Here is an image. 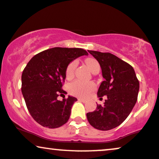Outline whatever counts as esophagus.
I'll list each match as a JSON object with an SVG mask.
<instances>
[{"label":"esophagus","mask_w":159,"mask_h":159,"mask_svg":"<svg viewBox=\"0 0 159 159\" xmlns=\"http://www.w3.org/2000/svg\"><path fill=\"white\" fill-rule=\"evenodd\" d=\"M78 100H79V101H81V102H86V99H82V98H78Z\"/></svg>","instance_id":"34e87169"}]
</instances>
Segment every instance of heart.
I'll use <instances>...</instances> for the list:
<instances>
[{
    "mask_svg": "<svg viewBox=\"0 0 159 159\" xmlns=\"http://www.w3.org/2000/svg\"><path fill=\"white\" fill-rule=\"evenodd\" d=\"M86 63L92 72L94 71L97 67H99L98 62L93 58L86 59ZM76 66H77V61L76 60L72 61L67 65L66 70H65V76L67 79H70L73 77ZM67 88L71 94L79 97H86L94 89L95 86L92 82H83L76 80L70 84Z\"/></svg>",
    "mask_w": 159,
    "mask_h": 159,
    "instance_id": "b5f03b06",
    "label": "heart"
}]
</instances>
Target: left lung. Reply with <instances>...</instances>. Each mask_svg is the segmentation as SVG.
Listing matches in <instances>:
<instances>
[{
  "instance_id": "8db88e82",
  "label": "left lung",
  "mask_w": 159,
  "mask_h": 159,
  "mask_svg": "<svg viewBox=\"0 0 159 159\" xmlns=\"http://www.w3.org/2000/svg\"><path fill=\"white\" fill-rule=\"evenodd\" d=\"M98 61L104 81L97 95H107L104 105H97L94 111L86 113L93 127L107 131L125 120L136 104L139 83L134 70L127 62L108 52L88 51Z\"/></svg>"
}]
</instances>
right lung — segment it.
<instances>
[{
  "instance_id": "add662e5",
  "label": "right lung",
  "mask_w": 159,
  "mask_h": 159,
  "mask_svg": "<svg viewBox=\"0 0 159 159\" xmlns=\"http://www.w3.org/2000/svg\"><path fill=\"white\" fill-rule=\"evenodd\" d=\"M83 55H88L83 48L55 47L35 55L25 67L22 95L29 113L41 126L55 129L68 120L77 99L68 96L60 101L57 97L67 94L62 89L67 66Z\"/></svg>"
}]
</instances>
